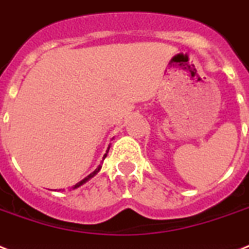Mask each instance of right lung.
I'll return each mask as SVG.
<instances>
[{
	"instance_id": "add662e5",
	"label": "right lung",
	"mask_w": 249,
	"mask_h": 249,
	"mask_svg": "<svg viewBox=\"0 0 249 249\" xmlns=\"http://www.w3.org/2000/svg\"><path fill=\"white\" fill-rule=\"evenodd\" d=\"M108 150H109V146H108V148H107V151H106V154H105V155H103V160H105V159H106V156H107V154H108ZM101 168H102V165H99V166H98L97 169L94 170L93 173H90V174H89V176H88V177H85V178H84L83 181H80V182H79V183H76V185H75V186H73V187H72V190H75V189H77V187H80V186H83V185H84V183H86V182L89 181L90 178H93V177H94V176H95V174H97V173H98V172H99V170H101Z\"/></svg>"
}]
</instances>
